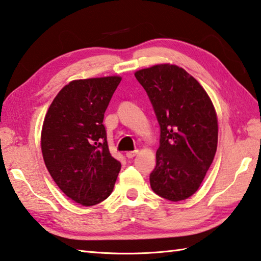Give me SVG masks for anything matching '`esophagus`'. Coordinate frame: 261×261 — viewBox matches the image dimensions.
I'll list each match as a JSON object with an SVG mask.
<instances>
[{
	"label": "esophagus",
	"instance_id": "obj_1",
	"mask_svg": "<svg viewBox=\"0 0 261 261\" xmlns=\"http://www.w3.org/2000/svg\"><path fill=\"white\" fill-rule=\"evenodd\" d=\"M137 154H138V150H130V151H126V158L127 159H134L135 158V156L137 155Z\"/></svg>",
	"mask_w": 261,
	"mask_h": 261
}]
</instances>
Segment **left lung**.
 Instances as JSON below:
<instances>
[{"mask_svg":"<svg viewBox=\"0 0 261 261\" xmlns=\"http://www.w3.org/2000/svg\"><path fill=\"white\" fill-rule=\"evenodd\" d=\"M153 105L160 125L150 187L169 201L195 193L215 158L218 121L205 90L176 65H156L135 74Z\"/></svg>","mask_w":261,"mask_h":261,"instance_id":"1","label":"left lung"}]
</instances>
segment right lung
<instances>
[{
	"mask_svg": "<svg viewBox=\"0 0 261 261\" xmlns=\"http://www.w3.org/2000/svg\"><path fill=\"white\" fill-rule=\"evenodd\" d=\"M121 77L76 80L60 90L46 113L41 147L61 192L90 206L111 195L121 169L107 145L103 114Z\"/></svg>",
	"mask_w": 261,
	"mask_h": 261,
	"instance_id": "obj_1",
	"label": "right lung"
}]
</instances>
